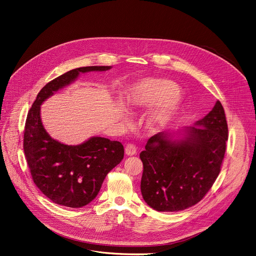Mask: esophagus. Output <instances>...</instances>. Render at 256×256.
<instances>
[{
  "label": "esophagus",
  "instance_id": "esophagus-1",
  "mask_svg": "<svg viewBox=\"0 0 256 256\" xmlns=\"http://www.w3.org/2000/svg\"><path fill=\"white\" fill-rule=\"evenodd\" d=\"M124 152L128 156H134V154H136V147L134 144H130L128 142L126 146V149H124Z\"/></svg>",
  "mask_w": 256,
  "mask_h": 256
}]
</instances>
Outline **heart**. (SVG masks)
I'll list each match as a JSON object with an SVG mask.
<instances>
[{
  "label": "heart",
  "mask_w": 256,
  "mask_h": 256,
  "mask_svg": "<svg viewBox=\"0 0 256 256\" xmlns=\"http://www.w3.org/2000/svg\"><path fill=\"white\" fill-rule=\"evenodd\" d=\"M178 87L167 80H144L136 84L130 93L126 104L130 107H148L160 103L150 112L148 126L151 128H160L166 126L175 116L179 100L175 97Z\"/></svg>",
  "instance_id": "obj_1"
}]
</instances>
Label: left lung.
<instances>
[{
  "mask_svg": "<svg viewBox=\"0 0 256 256\" xmlns=\"http://www.w3.org/2000/svg\"><path fill=\"white\" fill-rule=\"evenodd\" d=\"M196 127L174 140L168 132L151 136L140 152L142 198L158 212H178L200 202L212 186L226 152L228 126L216 101Z\"/></svg>",
  "mask_w": 256,
  "mask_h": 256,
  "instance_id": "obj_1",
  "label": "left lung"
}]
</instances>
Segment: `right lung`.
Listing matches in <instances>:
<instances>
[{"label":"right lung","instance_id":"obj_1","mask_svg":"<svg viewBox=\"0 0 256 256\" xmlns=\"http://www.w3.org/2000/svg\"><path fill=\"white\" fill-rule=\"evenodd\" d=\"M110 66L70 70L48 83L29 109L23 149L35 186L54 204L81 208L98 194L107 173L124 158L122 142L92 136L81 144L68 146L54 140L40 118V105L54 92L74 82L80 72H104Z\"/></svg>","mask_w":256,"mask_h":256}]
</instances>
